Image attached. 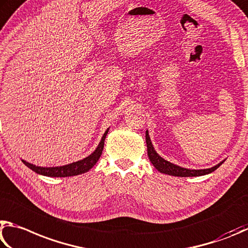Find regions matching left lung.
Masks as SVG:
<instances>
[{
    "instance_id": "8db88e82",
    "label": "left lung",
    "mask_w": 248,
    "mask_h": 248,
    "mask_svg": "<svg viewBox=\"0 0 248 248\" xmlns=\"http://www.w3.org/2000/svg\"><path fill=\"white\" fill-rule=\"evenodd\" d=\"M146 142H147V151H148V157L150 159L151 163L154 164V167L157 169L158 171L161 173H164V174H169V175H173V176H182V177H186V176H201V175H205V174H209V173L214 172L217 170L221 164L223 162H221L219 164H217L216 167H212L210 169H205V170H189V169H184L181 168L179 166H175L171 162L167 161L163 158L160 157V155L155 153L154 149V146L151 144L150 138L148 135V131H146Z\"/></svg>"
}]
</instances>
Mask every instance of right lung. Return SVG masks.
Wrapping results in <instances>:
<instances>
[{"label": "right lung", "mask_w": 248, "mask_h": 248, "mask_svg": "<svg viewBox=\"0 0 248 248\" xmlns=\"http://www.w3.org/2000/svg\"><path fill=\"white\" fill-rule=\"evenodd\" d=\"M108 132V129H107L106 133H104V135L102 136V140H101V141H100V144L97 147V149H95L93 153L90 155H88L87 158L80 160V161L73 162L71 164H67V166L55 167V168L36 167V166H33V164H30L28 162L24 161V160H21V161L24 162L25 166H27L29 169H31L32 171L38 173V174L46 175V176L66 177V176H74V175L81 174V173L89 171L90 169L98 162L100 155H101V154H102L104 140H106V136H107Z\"/></svg>", "instance_id": "obj_1"}]
</instances>
